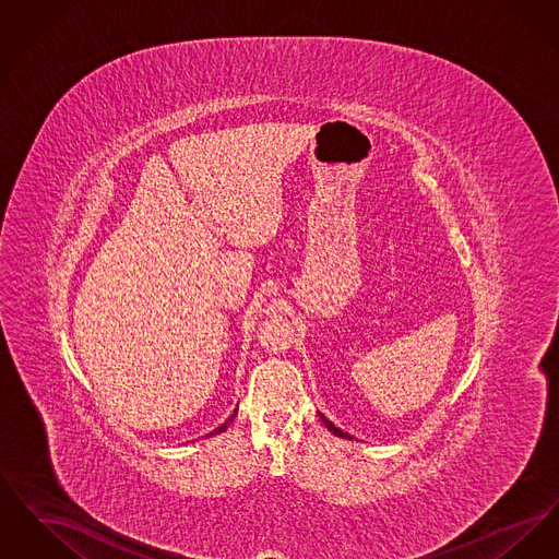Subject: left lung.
<instances>
[{"instance_id": "8db88e82", "label": "left lung", "mask_w": 559, "mask_h": 559, "mask_svg": "<svg viewBox=\"0 0 559 559\" xmlns=\"http://www.w3.org/2000/svg\"><path fill=\"white\" fill-rule=\"evenodd\" d=\"M320 419H322V424H324V426H326V429H329V431H333V433H335V436H340V438H349V436H347L346 431H342V429H340V427L333 426V424H331V421H329V419H324V415H320ZM349 440H352V438H349Z\"/></svg>"}]
</instances>
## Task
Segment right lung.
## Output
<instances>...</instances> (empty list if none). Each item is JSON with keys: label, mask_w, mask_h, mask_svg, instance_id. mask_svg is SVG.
<instances>
[{"label": "right lung", "mask_w": 559, "mask_h": 559, "mask_svg": "<svg viewBox=\"0 0 559 559\" xmlns=\"http://www.w3.org/2000/svg\"><path fill=\"white\" fill-rule=\"evenodd\" d=\"M235 417H237V411H235V413H233V415H230V417H228V419H226L222 426L217 427V429H213L212 433H207V438H210V436H215V433H222V431H226V427L233 424V419H235Z\"/></svg>", "instance_id": "1"}]
</instances>
